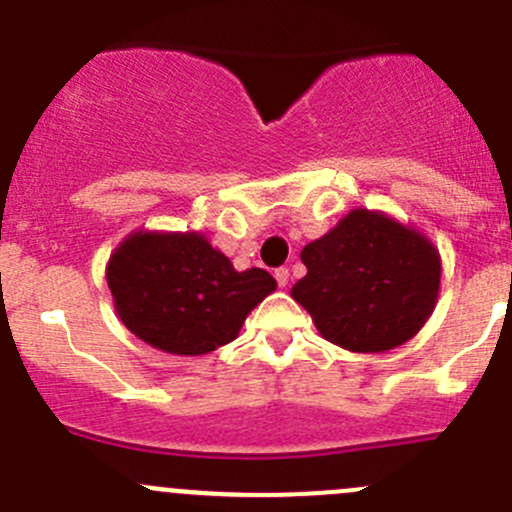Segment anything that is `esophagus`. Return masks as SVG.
Wrapping results in <instances>:
<instances>
[{"label":"esophagus","instance_id":"34e87169","mask_svg":"<svg viewBox=\"0 0 512 512\" xmlns=\"http://www.w3.org/2000/svg\"><path fill=\"white\" fill-rule=\"evenodd\" d=\"M275 280H277V285H280L282 289L287 287V282H289V270H287V267H280V270H275Z\"/></svg>","mask_w":512,"mask_h":512}]
</instances>
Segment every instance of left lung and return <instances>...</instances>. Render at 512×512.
Returning a JSON list of instances; mask_svg holds the SVG:
<instances>
[{"label": "left lung", "mask_w": 512, "mask_h": 512, "mask_svg": "<svg viewBox=\"0 0 512 512\" xmlns=\"http://www.w3.org/2000/svg\"><path fill=\"white\" fill-rule=\"evenodd\" d=\"M299 257L307 275L289 294L327 342L349 352L401 347L436 309L438 247L426 232L381 210H349Z\"/></svg>", "instance_id": "obj_1"}]
</instances>
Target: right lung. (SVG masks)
Segmentation results:
<instances>
[{"label": "right lung", "instance_id": "right-lung-1", "mask_svg": "<svg viewBox=\"0 0 512 512\" xmlns=\"http://www.w3.org/2000/svg\"><path fill=\"white\" fill-rule=\"evenodd\" d=\"M106 282L123 327L175 356H203L230 344L247 314L277 289L267 270H235L203 232L148 227L118 242Z\"/></svg>", "mask_w": 512, "mask_h": 512}]
</instances>
